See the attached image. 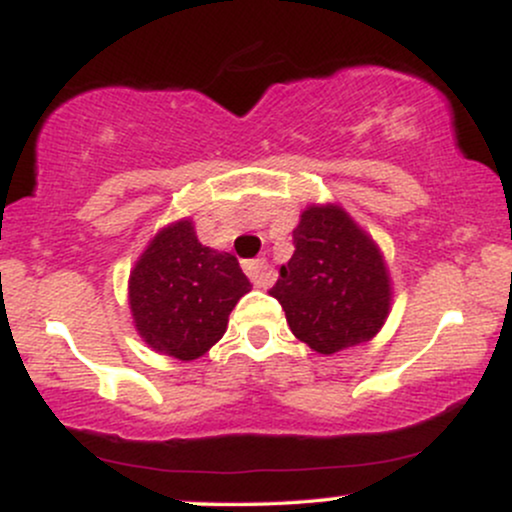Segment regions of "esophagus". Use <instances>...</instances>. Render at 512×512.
Segmentation results:
<instances>
[{"mask_svg": "<svg viewBox=\"0 0 512 512\" xmlns=\"http://www.w3.org/2000/svg\"><path fill=\"white\" fill-rule=\"evenodd\" d=\"M245 274L250 276V281L255 286H267L272 281V269L264 260H248L245 262Z\"/></svg>", "mask_w": 512, "mask_h": 512, "instance_id": "obj_1", "label": "esophagus"}]
</instances>
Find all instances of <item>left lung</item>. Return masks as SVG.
Listing matches in <instances>:
<instances>
[{"label":"left lung","mask_w":512,"mask_h":512,"mask_svg":"<svg viewBox=\"0 0 512 512\" xmlns=\"http://www.w3.org/2000/svg\"><path fill=\"white\" fill-rule=\"evenodd\" d=\"M293 245L269 289L291 332L325 356L373 339L392 301L390 274L373 238L337 204H313L301 214Z\"/></svg>","instance_id":"8db88e82"}]
</instances>
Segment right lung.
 I'll return each mask as SVG.
<instances>
[{"mask_svg": "<svg viewBox=\"0 0 512 512\" xmlns=\"http://www.w3.org/2000/svg\"><path fill=\"white\" fill-rule=\"evenodd\" d=\"M248 291L236 257L199 243L192 221L182 219L158 231L134 264L129 310L151 349L195 361L223 337Z\"/></svg>", "mask_w": 512, "mask_h": 512, "instance_id": "obj_1", "label": "right lung"}]
</instances>
